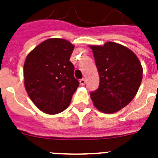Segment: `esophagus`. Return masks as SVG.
Wrapping results in <instances>:
<instances>
[{"label": "esophagus", "instance_id": "esophagus-1", "mask_svg": "<svg viewBox=\"0 0 158 158\" xmlns=\"http://www.w3.org/2000/svg\"><path fill=\"white\" fill-rule=\"evenodd\" d=\"M79 83H80V84H81V85H84V84H85V83H86V80H85V79H84V78H83V79H81L80 80H79Z\"/></svg>", "mask_w": 158, "mask_h": 158}]
</instances>
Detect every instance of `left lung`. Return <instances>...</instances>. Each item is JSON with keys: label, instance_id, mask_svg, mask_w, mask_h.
Instances as JSON below:
<instances>
[{"label": "left lung", "instance_id": "8db88e82", "mask_svg": "<svg viewBox=\"0 0 158 158\" xmlns=\"http://www.w3.org/2000/svg\"><path fill=\"white\" fill-rule=\"evenodd\" d=\"M99 74L98 89L91 92L94 106L104 113H114L132 101L139 89L143 68L135 54L118 43L91 46Z\"/></svg>", "mask_w": 158, "mask_h": 158}]
</instances>
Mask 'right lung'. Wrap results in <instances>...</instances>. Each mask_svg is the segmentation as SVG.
Listing matches in <instances>:
<instances>
[{
  "label": "right lung",
  "instance_id": "obj_1",
  "mask_svg": "<svg viewBox=\"0 0 158 158\" xmlns=\"http://www.w3.org/2000/svg\"><path fill=\"white\" fill-rule=\"evenodd\" d=\"M74 48L64 39L51 38L37 46L26 57V91L43 112L52 115L65 110L79 87V80L74 76V64L69 61Z\"/></svg>",
  "mask_w": 158,
  "mask_h": 158
}]
</instances>
